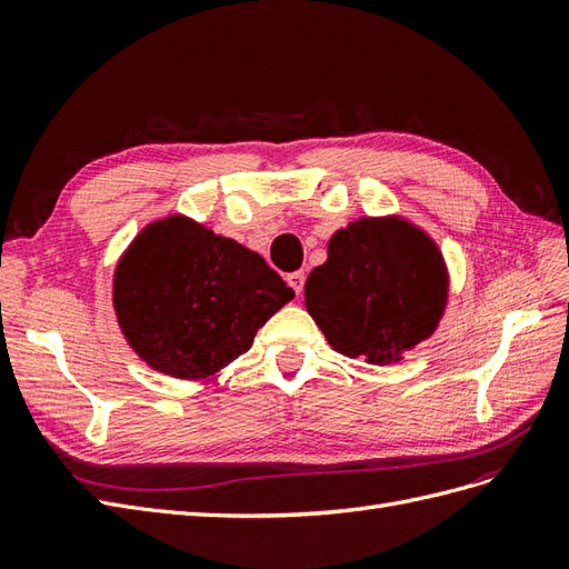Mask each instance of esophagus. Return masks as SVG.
Instances as JSON below:
<instances>
[{
    "instance_id": "esophagus-1",
    "label": "esophagus",
    "mask_w": 569,
    "mask_h": 569,
    "mask_svg": "<svg viewBox=\"0 0 569 569\" xmlns=\"http://www.w3.org/2000/svg\"><path fill=\"white\" fill-rule=\"evenodd\" d=\"M287 282H289V287L297 291V295H301V289H303V282H306V274L301 272V270H297V272H289L287 274Z\"/></svg>"
}]
</instances>
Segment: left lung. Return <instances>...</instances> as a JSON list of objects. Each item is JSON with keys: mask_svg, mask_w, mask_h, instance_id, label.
Returning a JSON list of instances; mask_svg holds the SVG:
<instances>
[{"mask_svg": "<svg viewBox=\"0 0 569 569\" xmlns=\"http://www.w3.org/2000/svg\"><path fill=\"white\" fill-rule=\"evenodd\" d=\"M449 287L443 253L420 226L366 216L330 237L303 301L335 351L387 366L437 332Z\"/></svg>", "mask_w": 569, "mask_h": 569, "instance_id": "1", "label": "left lung"}]
</instances>
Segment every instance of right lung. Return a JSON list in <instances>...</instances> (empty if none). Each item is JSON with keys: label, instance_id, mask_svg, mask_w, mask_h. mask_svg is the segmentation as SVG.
<instances>
[{"label": "right lung", "instance_id": "obj_1", "mask_svg": "<svg viewBox=\"0 0 569 569\" xmlns=\"http://www.w3.org/2000/svg\"><path fill=\"white\" fill-rule=\"evenodd\" d=\"M113 311L128 347L176 380H209L295 299L261 253L182 213L151 220L120 253Z\"/></svg>", "mask_w": 569, "mask_h": 569}]
</instances>
